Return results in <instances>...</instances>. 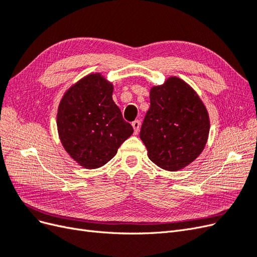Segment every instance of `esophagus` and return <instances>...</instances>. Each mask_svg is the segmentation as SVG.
Wrapping results in <instances>:
<instances>
[{
  "mask_svg": "<svg viewBox=\"0 0 257 257\" xmlns=\"http://www.w3.org/2000/svg\"><path fill=\"white\" fill-rule=\"evenodd\" d=\"M132 125H133V127H134L135 134H138L139 128H141V121H139V120H135V121L132 122Z\"/></svg>",
  "mask_w": 257,
  "mask_h": 257,
  "instance_id": "1",
  "label": "esophagus"
}]
</instances>
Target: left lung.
I'll return each instance as SVG.
<instances>
[{
	"mask_svg": "<svg viewBox=\"0 0 257 257\" xmlns=\"http://www.w3.org/2000/svg\"><path fill=\"white\" fill-rule=\"evenodd\" d=\"M209 128L204 103L182 79L170 77L151 88L139 136L155 165L169 172L188 166L204 150Z\"/></svg>",
	"mask_w": 257,
	"mask_h": 257,
	"instance_id": "obj_1",
	"label": "left lung"
}]
</instances>
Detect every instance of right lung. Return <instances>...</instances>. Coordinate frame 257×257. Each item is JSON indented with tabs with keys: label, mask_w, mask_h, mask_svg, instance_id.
Here are the masks:
<instances>
[{
	"label": "right lung",
	"mask_w": 257,
	"mask_h": 257,
	"mask_svg": "<svg viewBox=\"0 0 257 257\" xmlns=\"http://www.w3.org/2000/svg\"><path fill=\"white\" fill-rule=\"evenodd\" d=\"M113 85L96 73L83 77L62 97L57 114L60 141L79 165H105L133 134L112 100Z\"/></svg>",
	"instance_id": "1"
}]
</instances>
